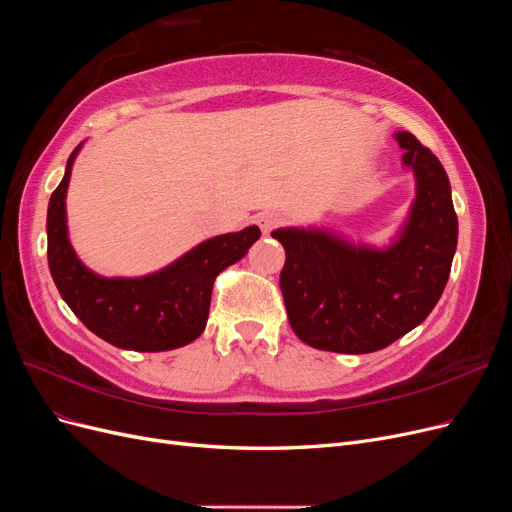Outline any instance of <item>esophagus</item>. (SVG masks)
Returning <instances> with one entry per match:
<instances>
[{"label": "esophagus", "instance_id": "1", "mask_svg": "<svg viewBox=\"0 0 512 512\" xmlns=\"http://www.w3.org/2000/svg\"><path fill=\"white\" fill-rule=\"evenodd\" d=\"M258 226H260V230H262V235H269V232L273 230V228H277L282 224V218L277 213H271V211H265V213H260L258 215Z\"/></svg>", "mask_w": 512, "mask_h": 512}]
</instances>
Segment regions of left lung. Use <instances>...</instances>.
Masks as SVG:
<instances>
[{
	"label": "left lung",
	"mask_w": 512,
	"mask_h": 512,
	"mask_svg": "<svg viewBox=\"0 0 512 512\" xmlns=\"http://www.w3.org/2000/svg\"><path fill=\"white\" fill-rule=\"evenodd\" d=\"M414 200L386 245L352 241L333 228L271 232L286 250L280 275L292 331L318 350L367 354L416 329L440 301L457 250L451 181L410 132H395Z\"/></svg>",
	"instance_id": "1"
}]
</instances>
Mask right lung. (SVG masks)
Here are the masks:
<instances>
[{"mask_svg":"<svg viewBox=\"0 0 512 512\" xmlns=\"http://www.w3.org/2000/svg\"><path fill=\"white\" fill-rule=\"evenodd\" d=\"M83 143L70 153L64 179L51 194L46 213L49 269L61 299L91 333L117 348L162 352L188 346L207 327L215 277L260 239L258 226L200 241L170 265L147 275H98L76 256L68 235L66 194Z\"/></svg>","mask_w":512,"mask_h":512,"instance_id":"add662e5","label":"right lung"}]
</instances>
